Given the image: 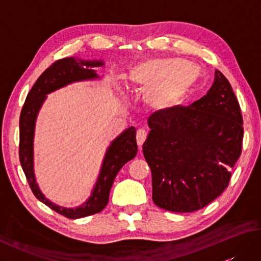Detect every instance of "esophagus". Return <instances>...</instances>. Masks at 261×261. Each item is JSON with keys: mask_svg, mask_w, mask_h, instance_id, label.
<instances>
[{"mask_svg": "<svg viewBox=\"0 0 261 261\" xmlns=\"http://www.w3.org/2000/svg\"><path fill=\"white\" fill-rule=\"evenodd\" d=\"M146 138H147V132L145 130L140 129V130L137 131V143H138V146H139L140 149L143 145V142H145Z\"/></svg>", "mask_w": 261, "mask_h": 261, "instance_id": "esophagus-1", "label": "esophagus"}]
</instances>
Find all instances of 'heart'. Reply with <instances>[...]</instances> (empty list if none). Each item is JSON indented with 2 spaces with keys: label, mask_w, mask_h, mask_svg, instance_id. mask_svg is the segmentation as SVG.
<instances>
[{
  "label": "heart",
  "mask_w": 261,
  "mask_h": 261,
  "mask_svg": "<svg viewBox=\"0 0 261 261\" xmlns=\"http://www.w3.org/2000/svg\"><path fill=\"white\" fill-rule=\"evenodd\" d=\"M198 81V69L185 60L148 58L138 62L124 76L126 88L145 90L143 103L153 112L181 104Z\"/></svg>",
  "instance_id": "1"
}]
</instances>
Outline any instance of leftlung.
<instances>
[{
    "instance_id": "8db88e82",
    "label": "left lung",
    "mask_w": 261,
    "mask_h": 261,
    "mask_svg": "<svg viewBox=\"0 0 261 261\" xmlns=\"http://www.w3.org/2000/svg\"><path fill=\"white\" fill-rule=\"evenodd\" d=\"M142 146L152 178V201L171 212L206 206L228 187L241 154L243 127L229 81L215 70L212 87L187 108L153 113Z\"/></svg>"
}]
</instances>
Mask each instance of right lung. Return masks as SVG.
<instances>
[{"mask_svg": "<svg viewBox=\"0 0 261 261\" xmlns=\"http://www.w3.org/2000/svg\"><path fill=\"white\" fill-rule=\"evenodd\" d=\"M105 65L103 59H81L69 57L60 59L47 68L37 80L28 94L20 115V163L32 193L39 201L68 219H80L101 212L109 202L110 191L119 170L136 157L138 146L136 127L130 126L111 141L105 151L101 168L90 196L76 207H64L45 196L39 187L35 174V132L36 122L47 95L77 82L99 81L96 68Z\"/></svg>", "mask_w": 261, "mask_h": 261, "instance_id": "obj_1", "label": "right lung"}]
</instances>
